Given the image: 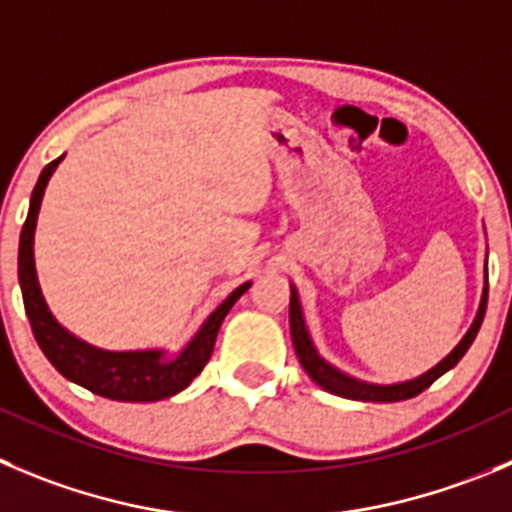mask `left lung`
Wrapping results in <instances>:
<instances>
[{"label": "left lung", "mask_w": 512, "mask_h": 512, "mask_svg": "<svg viewBox=\"0 0 512 512\" xmlns=\"http://www.w3.org/2000/svg\"><path fill=\"white\" fill-rule=\"evenodd\" d=\"M485 306H488V289L483 294V304H480L478 316L472 321L470 332L462 337V342L442 359L437 367H432L430 372H425L422 377L410 379V382H402V384H369V382H359V379L349 377V374L339 372L334 369L332 364L324 362L319 357V352L314 349L311 344L309 332H306V324H304V314H301V306H299V294L296 289H291V304H289V324H291V339H294V349H296V357H299L301 367L306 369L311 379L319 384L321 389L326 392L339 394V397H347V399H359V402H399V399H410L417 397L420 392H425L435 379H440L447 369L455 367L465 352L470 349V344L475 342L480 332V324H483V316H485Z\"/></svg>", "instance_id": "left-lung-1"}]
</instances>
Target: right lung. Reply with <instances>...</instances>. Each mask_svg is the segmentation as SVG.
Here are the masks:
<instances>
[{"label":"right lung","mask_w":512,"mask_h":512,"mask_svg":"<svg viewBox=\"0 0 512 512\" xmlns=\"http://www.w3.org/2000/svg\"><path fill=\"white\" fill-rule=\"evenodd\" d=\"M62 158L52 160L40 173V180L32 191L29 201L27 221L19 236V286H22L24 311L32 324V334L50 359L52 367L67 377L70 382L90 389L92 394H100L118 402H158V399L173 397L180 389H186L193 379L201 374L208 359L213 354L218 329L223 319L231 311V306L241 299L243 291L251 284H241L211 316L206 324L198 329L196 337L188 342V347L175 359H165L160 349L148 352H105L85 344L82 339L72 337L67 329H62L55 316L47 309L42 299L40 284H37V271H34V226H37V213H40L42 196H45L47 180L55 173Z\"/></svg>","instance_id":"add662e5"}]
</instances>
